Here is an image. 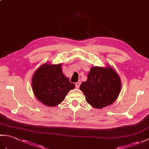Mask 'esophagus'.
<instances>
[{"mask_svg": "<svg viewBox=\"0 0 149 149\" xmlns=\"http://www.w3.org/2000/svg\"><path fill=\"white\" fill-rule=\"evenodd\" d=\"M81 81H79L78 82H77L76 83H75V86H76V88H79V86H80V85H81Z\"/></svg>", "mask_w": 149, "mask_h": 149, "instance_id": "esophagus-1", "label": "esophagus"}]
</instances>
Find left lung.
<instances>
[{"instance_id":"8db88e82","label":"left lung","mask_w":149,"mask_h":149,"mask_svg":"<svg viewBox=\"0 0 149 149\" xmlns=\"http://www.w3.org/2000/svg\"><path fill=\"white\" fill-rule=\"evenodd\" d=\"M80 89L88 104L101 109L115 102L121 89V82L111 66H94L89 72L87 81L81 83Z\"/></svg>"}]
</instances>
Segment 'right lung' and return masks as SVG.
Masks as SVG:
<instances>
[{"label": "right lung", "instance_id": "add662e5", "mask_svg": "<svg viewBox=\"0 0 149 149\" xmlns=\"http://www.w3.org/2000/svg\"><path fill=\"white\" fill-rule=\"evenodd\" d=\"M34 94L41 102L54 107L63 102L75 84L70 83L62 72L61 64L42 65L34 73L32 79Z\"/></svg>", "mask_w": 149, "mask_h": 149}]
</instances>
